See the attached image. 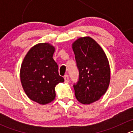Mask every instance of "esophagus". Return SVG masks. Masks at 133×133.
<instances>
[{
    "label": "esophagus",
    "instance_id": "obj_1",
    "mask_svg": "<svg viewBox=\"0 0 133 133\" xmlns=\"http://www.w3.org/2000/svg\"><path fill=\"white\" fill-rule=\"evenodd\" d=\"M64 81H65V83L69 82V76H68V75H65L64 76Z\"/></svg>",
    "mask_w": 133,
    "mask_h": 133
}]
</instances>
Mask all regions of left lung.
I'll list each match as a JSON object with an SVG mask.
<instances>
[{"label": "left lung", "mask_w": 133, "mask_h": 133, "mask_svg": "<svg viewBox=\"0 0 133 133\" xmlns=\"http://www.w3.org/2000/svg\"><path fill=\"white\" fill-rule=\"evenodd\" d=\"M79 78L73 88L76 99L84 104L99 100L110 82L109 64L105 53L96 41L81 37L73 44Z\"/></svg>", "instance_id": "1"}]
</instances>
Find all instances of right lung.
<instances>
[{"mask_svg": "<svg viewBox=\"0 0 133 133\" xmlns=\"http://www.w3.org/2000/svg\"><path fill=\"white\" fill-rule=\"evenodd\" d=\"M55 48L48 43L34 45L25 55L21 68V80L27 96L40 104L55 99V86L64 79L53 58Z\"/></svg>", "mask_w": 133, "mask_h": 133, "instance_id": "add662e5", "label": "right lung"}]
</instances>
